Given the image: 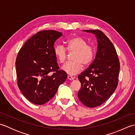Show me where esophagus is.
Masks as SVG:
<instances>
[{"mask_svg": "<svg viewBox=\"0 0 135 135\" xmlns=\"http://www.w3.org/2000/svg\"><path fill=\"white\" fill-rule=\"evenodd\" d=\"M67 78L68 79H70V80H74V79L75 78L74 77L72 76H70V75H68L67 76Z\"/></svg>", "mask_w": 135, "mask_h": 135, "instance_id": "obj_1", "label": "esophagus"}]
</instances>
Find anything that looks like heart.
Here are the masks:
<instances>
[{
  "instance_id": "1",
  "label": "heart",
  "mask_w": 135,
  "mask_h": 135,
  "mask_svg": "<svg viewBox=\"0 0 135 135\" xmlns=\"http://www.w3.org/2000/svg\"><path fill=\"white\" fill-rule=\"evenodd\" d=\"M67 50L73 53V61L67 62L62 67V70L71 75H75L82 70L83 64L88 66L93 61L96 50L93 45L81 36H75L67 41V47L61 44L54 47V54L60 64H63L67 58Z\"/></svg>"
}]
</instances>
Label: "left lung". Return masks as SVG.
I'll list each match as a JSON object with an SVG mask.
<instances>
[{
	"label": "left lung",
	"instance_id": "1",
	"mask_svg": "<svg viewBox=\"0 0 135 135\" xmlns=\"http://www.w3.org/2000/svg\"><path fill=\"white\" fill-rule=\"evenodd\" d=\"M84 31L94 33L98 42L96 58L78 75L81 84L78 98L83 104L92 108L102 104L115 90L118 84L120 64L113 43L102 31Z\"/></svg>",
	"mask_w": 135,
	"mask_h": 135
}]
</instances>
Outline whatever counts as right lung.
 I'll use <instances>...</instances> for the list:
<instances>
[{"mask_svg": "<svg viewBox=\"0 0 135 135\" xmlns=\"http://www.w3.org/2000/svg\"><path fill=\"white\" fill-rule=\"evenodd\" d=\"M62 35L54 30L39 31L25 43L17 54V85L33 104L48 102L67 79V73L59 70L54 54V42Z\"/></svg>", "mask_w": 135, "mask_h": 135, "instance_id": "1", "label": "right lung"}]
</instances>
